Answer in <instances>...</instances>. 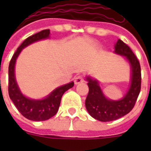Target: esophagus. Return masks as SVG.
<instances>
[{"instance_id":"obj_1","label":"esophagus","mask_w":151,"mask_h":151,"mask_svg":"<svg viewBox=\"0 0 151 151\" xmlns=\"http://www.w3.org/2000/svg\"><path fill=\"white\" fill-rule=\"evenodd\" d=\"M74 82L76 85H78V84L82 83L84 82V78L82 76H77L74 79Z\"/></svg>"}]
</instances>
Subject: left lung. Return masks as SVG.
<instances>
[{
  "mask_svg": "<svg viewBox=\"0 0 151 151\" xmlns=\"http://www.w3.org/2000/svg\"><path fill=\"white\" fill-rule=\"evenodd\" d=\"M114 53L123 56L130 65V87L122 99L113 101L104 94L99 82L91 76L86 77L89 91L85 106L93 118L101 122H110L124 116L132 110L141 91V66L132 50L122 40L119 39L114 46Z\"/></svg>",
  "mask_w": 151,
  "mask_h": 151,
  "instance_id": "left-lung-1",
  "label": "left lung"
}]
</instances>
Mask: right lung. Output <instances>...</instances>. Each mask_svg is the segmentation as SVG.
I'll list each match as a JSON object with an SVG mask.
<instances>
[{
	"instance_id": "obj_1",
	"label": "right lung",
	"mask_w": 151,
	"mask_h": 151,
	"mask_svg": "<svg viewBox=\"0 0 151 151\" xmlns=\"http://www.w3.org/2000/svg\"><path fill=\"white\" fill-rule=\"evenodd\" d=\"M50 37V29H45L32 36H29L21 44L13 54L8 69V92L11 101L19 112L32 121H45L54 116L58 111L60 101L64 92L73 87L74 82H69L54 89L43 99L35 100L26 97L21 92L15 77V64L17 57L22 50L31 44L47 39Z\"/></svg>"
}]
</instances>
